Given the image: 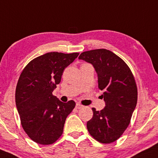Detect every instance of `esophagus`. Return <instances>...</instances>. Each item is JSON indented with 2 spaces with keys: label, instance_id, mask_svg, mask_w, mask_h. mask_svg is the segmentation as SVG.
<instances>
[{
  "label": "esophagus",
  "instance_id": "obj_1",
  "mask_svg": "<svg viewBox=\"0 0 158 158\" xmlns=\"http://www.w3.org/2000/svg\"><path fill=\"white\" fill-rule=\"evenodd\" d=\"M83 107V106H82V105H81V104H80V103H76L75 108H77V109H81V108H82Z\"/></svg>",
  "mask_w": 158,
  "mask_h": 158
}]
</instances>
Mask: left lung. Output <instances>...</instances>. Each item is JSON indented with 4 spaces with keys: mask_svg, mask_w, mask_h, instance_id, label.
<instances>
[{
    "mask_svg": "<svg viewBox=\"0 0 158 158\" xmlns=\"http://www.w3.org/2000/svg\"><path fill=\"white\" fill-rule=\"evenodd\" d=\"M79 59L91 64L97 74L102 110L92 108L93 117L87 122L90 135L100 143L116 141L129 125L137 104V87L130 68L122 58L106 49L83 52Z\"/></svg>",
    "mask_w": 158,
    "mask_h": 158,
    "instance_id": "obj_1",
    "label": "left lung"
}]
</instances>
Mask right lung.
Segmentation results:
<instances>
[{
  "mask_svg": "<svg viewBox=\"0 0 158 158\" xmlns=\"http://www.w3.org/2000/svg\"><path fill=\"white\" fill-rule=\"evenodd\" d=\"M78 55L48 52L32 60L19 76L15 92L17 109L23 128L36 143L51 144L62 135L75 102H62L52 93L61 82L64 69Z\"/></svg>",
  "mask_w": 158,
  "mask_h": 158,
  "instance_id": "add662e5",
  "label": "right lung"
}]
</instances>
